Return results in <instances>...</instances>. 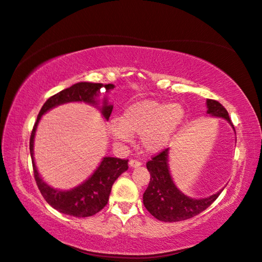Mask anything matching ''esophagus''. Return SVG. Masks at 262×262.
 I'll use <instances>...</instances> for the list:
<instances>
[{
  "label": "esophagus",
  "mask_w": 262,
  "mask_h": 262,
  "mask_svg": "<svg viewBox=\"0 0 262 262\" xmlns=\"http://www.w3.org/2000/svg\"><path fill=\"white\" fill-rule=\"evenodd\" d=\"M142 163L140 162V161H137V160H130L129 161V165L132 166V168H137V166H140Z\"/></svg>",
  "instance_id": "esophagus-1"
}]
</instances>
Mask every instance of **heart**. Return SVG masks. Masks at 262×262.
Wrapping results in <instances>:
<instances>
[{
	"label": "heart",
	"instance_id": "1",
	"mask_svg": "<svg viewBox=\"0 0 262 262\" xmlns=\"http://www.w3.org/2000/svg\"><path fill=\"white\" fill-rule=\"evenodd\" d=\"M185 119V109L179 103L143 100L124 110L120 120L109 121L108 129L116 141L127 143L132 135H140V143L147 153H159L168 147Z\"/></svg>",
	"mask_w": 262,
	"mask_h": 262
}]
</instances>
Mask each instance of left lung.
<instances>
[{
  "instance_id": "left-lung-1",
  "label": "left lung",
  "mask_w": 262,
  "mask_h": 262,
  "mask_svg": "<svg viewBox=\"0 0 262 262\" xmlns=\"http://www.w3.org/2000/svg\"><path fill=\"white\" fill-rule=\"evenodd\" d=\"M207 114L210 117L223 118L232 126L229 113L219 101L207 99ZM235 132V130H234ZM170 148L164 149L146 163L151 181L143 194V204L155 219L163 222L185 221L202 213L213 204L223 189L209 197L191 198L177 187L169 166Z\"/></svg>"
}]
</instances>
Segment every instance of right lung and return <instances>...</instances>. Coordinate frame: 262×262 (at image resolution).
<instances>
[{"label": "right lung", "mask_w": 262, "mask_h": 262, "mask_svg": "<svg viewBox=\"0 0 262 262\" xmlns=\"http://www.w3.org/2000/svg\"><path fill=\"white\" fill-rule=\"evenodd\" d=\"M102 88L105 89V92H110L115 85L102 84V83L79 82L56 93L43 103L42 108L38 114L36 124L33 126L29 147L33 174H35L37 186L46 202L62 214L74 217H88L97 214L98 211L101 210L108 203L114 182L118 179V177L122 172L127 171L128 160L104 157L93 173L85 181H83L81 185L69 189V190L55 189L42 179L41 176L39 174L35 163L33 144H35L37 127L41 117L48 113L49 110L56 108L60 104L70 102H84L91 104L99 109L104 120H108L114 105L108 101L107 97L103 98L101 104H100L98 97L100 94V89Z\"/></svg>", "instance_id": "obj_1"}]
</instances>
